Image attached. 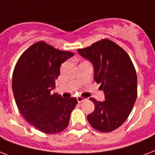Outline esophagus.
I'll return each instance as SVG.
<instances>
[{
  "mask_svg": "<svg viewBox=\"0 0 155 155\" xmlns=\"http://www.w3.org/2000/svg\"><path fill=\"white\" fill-rule=\"evenodd\" d=\"M77 100H78V103H81L82 101H85V98L82 97H77Z\"/></svg>",
  "mask_w": 155,
  "mask_h": 155,
  "instance_id": "obj_1",
  "label": "esophagus"
}]
</instances>
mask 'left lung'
Here are the masks:
<instances>
[{"mask_svg":"<svg viewBox=\"0 0 155 155\" xmlns=\"http://www.w3.org/2000/svg\"><path fill=\"white\" fill-rule=\"evenodd\" d=\"M78 52L93 63L94 80L105 94L103 102L89 98L95 109L88 115V121L101 132L114 131L127 119L137 97V75L131 58L108 39L78 49Z\"/></svg>","mask_w":155,"mask_h":155,"instance_id":"left-lung-1","label":"left lung"}]
</instances>
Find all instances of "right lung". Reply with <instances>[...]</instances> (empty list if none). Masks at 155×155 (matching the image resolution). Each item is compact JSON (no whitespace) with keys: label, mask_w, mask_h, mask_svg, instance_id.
Returning a JSON list of instances; mask_svg holds the SVG:
<instances>
[{"label":"right lung","mask_w":155,"mask_h":155,"mask_svg":"<svg viewBox=\"0 0 155 155\" xmlns=\"http://www.w3.org/2000/svg\"><path fill=\"white\" fill-rule=\"evenodd\" d=\"M74 55L39 41L20 55L14 68L12 85L16 105L29 124L46 134L64 131L78 104L76 98L51 93L61 64Z\"/></svg>","instance_id":"right-lung-1"}]
</instances>
